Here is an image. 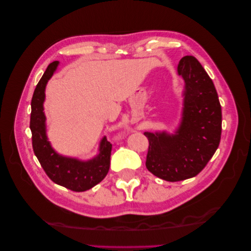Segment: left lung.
Listing matches in <instances>:
<instances>
[{"label":"left lung","instance_id":"obj_1","mask_svg":"<svg viewBox=\"0 0 251 251\" xmlns=\"http://www.w3.org/2000/svg\"><path fill=\"white\" fill-rule=\"evenodd\" d=\"M178 73L185 81L182 121L175 135L149 133L147 169L170 182L197 176L214 156L221 140L222 111L214 82L199 60L183 56Z\"/></svg>","mask_w":251,"mask_h":251}]
</instances>
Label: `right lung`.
I'll use <instances>...</instances> for the list:
<instances>
[{
    "label": "right lung",
    "instance_id": "right-lung-1",
    "mask_svg": "<svg viewBox=\"0 0 251 251\" xmlns=\"http://www.w3.org/2000/svg\"><path fill=\"white\" fill-rule=\"evenodd\" d=\"M58 65L57 60L49 64L42 78L36 85L31 100L30 130L32 134L33 151L43 170L54 183L73 192H85L92 188L107 176L110 169L112 144L103 138L100 142V153L89 161L63 157L56 154L46 136L43 103L45 88Z\"/></svg>",
    "mask_w": 251,
    "mask_h": 251
}]
</instances>
